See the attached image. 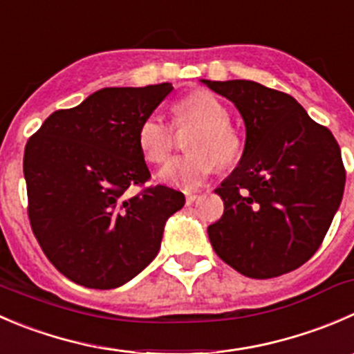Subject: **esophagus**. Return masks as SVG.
<instances>
[{
    "instance_id": "34e87169",
    "label": "esophagus",
    "mask_w": 354,
    "mask_h": 354,
    "mask_svg": "<svg viewBox=\"0 0 354 354\" xmlns=\"http://www.w3.org/2000/svg\"><path fill=\"white\" fill-rule=\"evenodd\" d=\"M198 197H201V195H197V194H187V204H188V205L194 204L195 201H198Z\"/></svg>"
}]
</instances>
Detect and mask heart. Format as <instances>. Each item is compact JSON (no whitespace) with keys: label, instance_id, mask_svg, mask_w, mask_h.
<instances>
[{"label":"heart","instance_id":"obj_1","mask_svg":"<svg viewBox=\"0 0 354 354\" xmlns=\"http://www.w3.org/2000/svg\"><path fill=\"white\" fill-rule=\"evenodd\" d=\"M173 115L176 126L194 124L198 131L188 143L192 153L169 160L159 171L162 183L194 190L214 173L218 164L232 166L240 159L243 142L230 126V111L216 95L194 91L174 104ZM138 147L149 162H164L174 147L173 128L160 115H149L140 124Z\"/></svg>","mask_w":354,"mask_h":354}]
</instances>
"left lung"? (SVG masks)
Here are the masks:
<instances>
[{
    "instance_id": "1",
    "label": "left lung",
    "mask_w": 354,
    "mask_h": 354,
    "mask_svg": "<svg viewBox=\"0 0 354 354\" xmlns=\"http://www.w3.org/2000/svg\"><path fill=\"white\" fill-rule=\"evenodd\" d=\"M201 82L228 98L245 124L239 166L214 190L225 212L207 228L212 249L250 279L299 268L341 205L346 171L337 142L290 95L245 79Z\"/></svg>"
}]
</instances>
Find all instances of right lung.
<instances>
[{"mask_svg": "<svg viewBox=\"0 0 354 354\" xmlns=\"http://www.w3.org/2000/svg\"><path fill=\"white\" fill-rule=\"evenodd\" d=\"M171 91V82L104 88L53 112L27 142L30 226L51 264L79 286L115 289L135 279L185 205L181 192L162 185L128 194L150 178L140 124Z\"/></svg>", "mask_w": 354, "mask_h": 354, "instance_id": "add662e5", "label": "right lung"}]
</instances>
